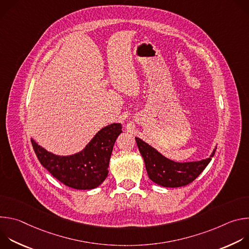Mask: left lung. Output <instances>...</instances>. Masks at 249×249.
Segmentation results:
<instances>
[{
	"label": "left lung",
	"instance_id": "1",
	"mask_svg": "<svg viewBox=\"0 0 249 249\" xmlns=\"http://www.w3.org/2000/svg\"><path fill=\"white\" fill-rule=\"evenodd\" d=\"M139 151L144 159L150 179L163 187H181L195 180L214 157L217 147L210 158L189 162L171 160L140 138H135Z\"/></svg>",
	"mask_w": 249,
	"mask_h": 249
}]
</instances>
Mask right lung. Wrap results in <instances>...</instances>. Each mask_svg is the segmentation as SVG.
Masks as SVG:
<instances>
[{
    "instance_id": "add662e5",
    "label": "right lung",
    "mask_w": 249,
    "mask_h": 249,
    "mask_svg": "<svg viewBox=\"0 0 249 249\" xmlns=\"http://www.w3.org/2000/svg\"><path fill=\"white\" fill-rule=\"evenodd\" d=\"M121 129L120 123L102 128L83 151L71 156L54 155L32 139L31 144L40 163L60 182L74 189H93L107 177L111 153Z\"/></svg>"
}]
</instances>
